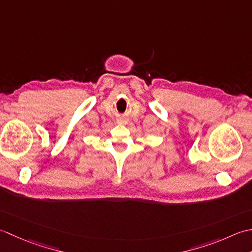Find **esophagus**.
Here are the masks:
<instances>
[{
    "label": "esophagus",
    "mask_w": 252,
    "mask_h": 252,
    "mask_svg": "<svg viewBox=\"0 0 252 252\" xmlns=\"http://www.w3.org/2000/svg\"><path fill=\"white\" fill-rule=\"evenodd\" d=\"M117 122H119L120 123V124H127V119H126V117H120V119H119V121H117Z\"/></svg>",
    "instance_id": "1"
}]
</instances>
